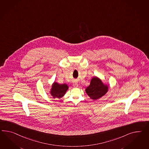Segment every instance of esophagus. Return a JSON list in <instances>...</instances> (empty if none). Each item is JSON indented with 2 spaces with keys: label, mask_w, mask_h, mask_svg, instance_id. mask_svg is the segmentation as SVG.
<instances>
[{
  "label": "esophagus",
  "mask_w": 149,
  "mask_h": 149,
  "mask_svg": "<svg viewBox=\"0 0 149 149\" xmlns=\"http://www.w3.org/2000/svg\"><path fill=\"white\" fill-rule=\"evenodd\" d=\"M73 85V86H74V87H75V88L78 87V84H77V83H74Z\"/></svg>",
  "instance_id": "obj_1"
}]
</instances>
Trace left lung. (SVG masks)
<instances>
[{
    "label": "left lung",
    "mask_w": 149,
    "mask_h": 149,
    "mask_svg": "<svg viewBox=\"0 0 149 149\" xmlns=\"http://www.w3.org/2000/svg\"><path fill=\"white\" fill-rule=\"evenodd\" d=\"M107 90V86L104 85L97 77H94L91 80L90 85L85 89V91L92 99L97 100L104 95Z\"/></svg>",
    "instance_id": "obj_1"
}]
</instances>
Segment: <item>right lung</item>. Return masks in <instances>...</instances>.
Instances as JSON below:
<instances>
[{"label":"right lung","instance_id":"right-lung-1","mask_svg":"<svg viewBox=\"0 0 149 149\" xmlns=\"http://www.w3.org/2000/svg\"><path fill=\"white\" fill-rule=\"evenodd\" d=\"M68 88L69 87L66 84H59L54 82L52 86L51 94L54 97V98H60L65 95V92Z\"/></svg>","mask_w":149,"mask_h":149}]
</instances>
